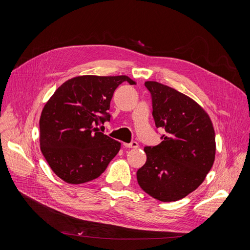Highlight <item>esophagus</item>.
<instances>
[{"instance_id":"34e87169","label":"esophagus","mask_w":250,"mask_h":250,"mask_svg":"<svg viewBox=\"0 0 250 250\" xmlns=\"http://www.w3.org/2000/svg\"><path fill=\"white\" fill-rule=\"evenodd\" d=\"M124 146L128 147V148H137L138 144L136 141H132V142H130V144H124Z\"/></svg>"}]
</instances>
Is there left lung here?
<instances>
[{
	"mask_svg": "<svg viewBox=\"0 0 250 250\" xmlns=\"http://www.w3.org/2000/svg\"><path fill=\"white\" fill-rule=\"evenodd\" d=\"M152 100L157 128L163 141L146 146V162L137 171V182L151 197L179 200L204 182L216 156L215 130L208 113L192 99L157 81H146Z\"/></svg>",
	"mask_w": 250,
	"mask_h": 250,
	"instance_id": "1",
	"label": "left lung"
}]
</instances>
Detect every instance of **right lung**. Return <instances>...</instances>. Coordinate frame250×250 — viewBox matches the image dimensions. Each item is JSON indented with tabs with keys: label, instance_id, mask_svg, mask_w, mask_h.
Returning <instances> with one entry per match:
<instances>
[{
	"label": "right lung",
	"instance_id": "1",
	"mask_svg": "<svg viewBox=\"0 0 250 250\" xmlns=\"http://www.w3.org/2000/svg\"><path fill=\"white\" fill-rule=\"evenodd\" d=\"M126 75L73 77L58 87L40 119V146L53 172L69 184L86 183L104 173L121 144L97 127L110 121V103Z\"/></svg>",
	"mask_w": 250,
	"mask_h": 250
}]
</instances>
